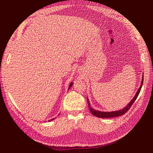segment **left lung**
Here are the masks:
<instances>
[{"label":"left lung","instance_id":"1","mask_svg":"<svg viewBox=\"0 0 153 153\" xmlns=\"http://www.w3.org/2000/svg\"><path fill=\"white\" fill-rule=\"evenodd\" d=\"M143 74L142 76V83L140 87L138 88V89L137 92V93L135 96H134V98L131 100V101L129 102L126 106L121 110H119L117 111H114V112H101V111L98 110H96L92 108L91 107V106L90 105V103L89 101V99L87 98V102H88V107H89V109L90 110V112L92 115H94V116L98 117L100 118H110V117H118V116H121V115H124L125 113H126L128 112V110L130 108L131 105L133 104V103L135 102V101L137 100V97L140 93V91L141 90V88L143 84Z\"/></svg>","mask_w":153,"mask_h":153}]
</instances>
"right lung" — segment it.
I'll use <instances>...</instances> for the list:
<instances>
[{"label": "right lung", "mask_w": 153, "mask_h": 153, "mask_svg": "<svg viewBox=\"0 0 153 153\" xmlns=\"http://www.w3.org/2000/svg\"><path fill=\"white\" fill-rule=\"evenodd\" d=\"M73 85V82H71V84H70V85H69V89H70V88H71V87ZM54 119H51V120H49V121H52V120H53Z\"/></svg>", "instance_id": "right-lung-1"}]
</instances>
